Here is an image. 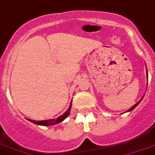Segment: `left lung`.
I'll list each match as a JSON object with an SVG mask.
<instances>
[{"mask_svg": "<svg viewBox=\"0 0 155 155\" xmlns=\"http://www.w3.org/2000/svg\"><path fill=\"white\" fill-rule=\"evenodd\" d=\"M147 76H148V73H147ZM142 99H143V98H142ZM142 99H141V100H140V101H139V102H138V103H137V104H135V105H134V106H133V107H131V108H130V109H129V110H128V111H131V110H133V109H134V108H135V107H137V105H138V104H140V101H141V100H142Z\"/></svg>", "mask_w": 155, "mask_h": 155, "instance_id": "obj_1", "label": "left lung"}]
</instances>
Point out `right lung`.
<instances>
[{"label":"right lung","mask_w":155,"mask_h":155,"mask_svg":"<svg viewBox=\"0 0 155 155\" xmlns=\"http://www.w3.org/2000/svg\"><path fill=\"white\" fill-rule=\"evenodd\" d=\"M71 105H72V102H71V106H70V107L68 108V110H67V111L65 112V113H63V115L59 116V117H57L56 119H48V120H45V121H34V120H30V119H29V121L34 123V124H37V125H44V126L55 125V124H58V123L63 121L65 118H67V116L70 114V110H71Z\"/></svg>","instance_id":"add662e5"}]
</instances>
